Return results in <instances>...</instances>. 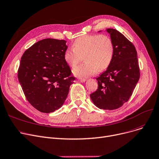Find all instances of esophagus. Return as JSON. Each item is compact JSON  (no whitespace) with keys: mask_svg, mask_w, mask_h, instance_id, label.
<instances>
[{"mask_svg":"<svg viewBox=\"0 0 159 159\" xmlns=\"http://www.w3.org/2000/svg\"><path fill=\"white\" fill-rule=\"evenodd\" d=\"M86 81V80L85 79H78V81H79V82H81V83H84Z\"/></svg>","mask_w":159,"mask_h":159,"instance_id":"1","label":"esophagus"}]
</instances>
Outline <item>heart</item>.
<instances>
[{
	"instance_id": "obj_1",
	"label": "heart",
	"mask_w": 159,
	"mask_h": 159,
	"mask_svg": "<svg viewBox=\"0 0 159 159\" xmlns=\"http://www.w3.org/2000/svg\"><path fill=\"white\" fill-rule=\"evenodd\" d=\"M72 48L64 52V60L71 67H76L84 57L85 63L74 69V75L86 78L108 67L114 56V48L109 36L91 34L79 37L74 40Z\"/></svg>"
}]
</instances>
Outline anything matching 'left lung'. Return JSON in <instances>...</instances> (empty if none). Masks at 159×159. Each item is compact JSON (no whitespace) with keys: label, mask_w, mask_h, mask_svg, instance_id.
Returning a JSON list of instances; mask_svg holds the SVG:
<instances>
[{"label":"left lung","mask_w":159,"mask_h":159,"mask_svg":"<svg viewBox=\"0 0 159 159\" xmlns=\"http://www.w3.org/2000/svg\"><path fill=\"white\" fill-rule=\"evenodd\" d=\"M106 31L114 44L113 58L107 70L96 78L98 89L90 96L98 108L111 110L128 101L139 80L140 70L133 43L116 30Z\"/></svg>","instance_id":"8db88e82"}]
</instances>
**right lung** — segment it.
<instances>
[{"label":"right lung","mask_w":159,"mask_h":159,"mask_svg":"<svg viewBox=\"0 0 159 159\" xmlns=\"http://www.w3.org/2000/svg\"><path fill=\"white\" fill-rule=\"evenodd\" d=\"M66 43L43 39L27 49L21 58L18 81L27 100L41 112L51 113L61 108L75 80L64 60Z\"/></svg>","instance_id":"add662e5"}]
</instances>
